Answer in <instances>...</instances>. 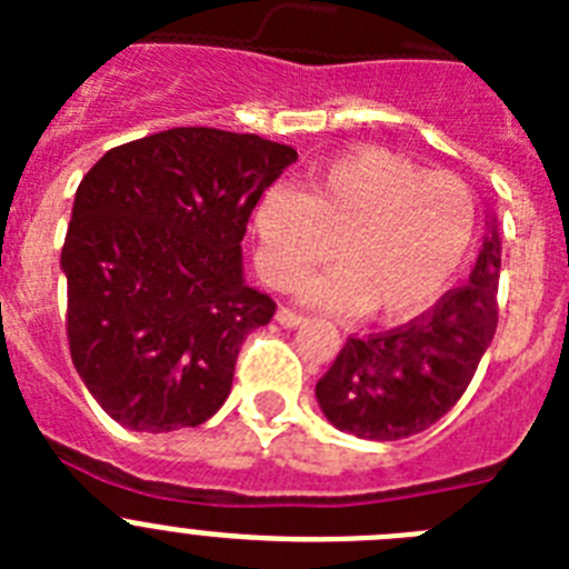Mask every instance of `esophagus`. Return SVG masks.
Segmentation results:
<instances>
[{
  "label": "esophagus",
  "mask_w": 569,
  "mask_h": 569,
  "mask_svg": "<svg viewBox=\"0 0 569 569\" xmlns=\"http://www.w3.org/2000/svg\"><path fill=\"white\" fill-rule=\"evenodd\" d=\"M276 321H279L281 328H299V325H305V321H308V316L296 313L293 308H279V313H276Z\"/></svg>",
  "instance_id": "obj_1"
}]
</instances>
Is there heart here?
Listing matches in <instances>:
<instances>
[{
  "label": "heart",
  "mask_w": 569,
  "mask_h": 569,
  "mask_svg": "<svg viewBox=\"0 0 569 569\" xmlns=\"http://www.w3.org/2000/svg\"><path fill=\"white\" fill-rule=\"evenodd\" d=\"M256 264L290 288L333 244L336 268L301 284L328 308L405 321L450 288L476 236V199L453 173H427L390 150H356L316 168L305 190L276 184L253 210Z\"/></svg>",
  "instance_id": "b5f03b06"
}]
</instances>
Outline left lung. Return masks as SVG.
<instances>
[{
  "mask_svg": "<svg viewBox=\"0 0 569 569\" xmlns=\"http://www.w3.org/2000/svg\"><path fill=\"white\" fill-rule=\"evenodd\" d=\"M501 239L485 236L470 281L396 330L350 336L316 385L321 413L370 441L416 436L465 396L499 325Z\"/></svg>",
  "mask_w": 569,
  "mask_h": 569,
  "instance_id": "left-lung-1",
  "label": "left lung"
}]
</instances>
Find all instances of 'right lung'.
<instances>
[{
    "mask_svg": "<svg viewBox=\"0 0 569 569\" xmlns=\"http://www.w3.org/2000/svg\"><path fill=\"white\" fill-rule=\"evenodd\" d=\"M296 156L256 133L173 128L110 148L84 173L62 248L64 325L110 419L170 433L224 405L241 341L276 313L244 281L241 239Z\"/></svg>",
    "mask_w": 569,
    "mask_h": 569,
    "instance_id": "obj_1",
    "label": "right lung"
}]
</instances>
